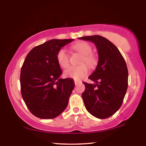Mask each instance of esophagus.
Returning <instances> with one entry per match:
<instances>
[{
    "mask_svg": "<svg viewBox=\"0 0 146 146\" xmlns=\"http://www.w3.org/2000/svg\"><path fill=\"white\" fill-rule=\"evenodd\" d=\"M74 82H75V85H77V84H80V83H81V81H80V80H74Z\"/></svg>",
    "mask_w": 146,
    "mask_h": 146,
    "instance_id": "esophagus-1",
    "label": "esophagus"
}]
</instances>
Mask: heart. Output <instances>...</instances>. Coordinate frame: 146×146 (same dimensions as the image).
<instances>
[{
  "label": "heart",
  "instance_id": "1",
  "mask_svg": "<svg viewBox=\"0 0 146 146\" xmlns=\"http://www.w3.org/2000/svg\"><path fill=\"white\" fill-rule=\"evenodd\" d=\"M71 48L82 55L80 60L81 64L76 66H71L64 72V75L67 77L80 80L88 75L89 68L87 66L90 68H93L97 64V59L92 53V47L86 42H78L73 44ZM56 58L58 65L61 68L66 69L70 66V57L65 48L58 49L56 55Z\"/></svg>",
  "mask_w": 146,
  "mask_h": 146
}]
</instances>
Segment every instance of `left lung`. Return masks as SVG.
<instances>
[{
  "instance_id": "1",
  "label": "left lung",
  "mask_w": 146,
  "mask_h": 146,
  "mask_svg": "<svg viewBox=\"0 0 146 146\" xmlns=\"http://www.w3.org/2000/svg\"><path fill=\"white\" fill-rule=\"evenodd\" d=\"M79 38L93 42L98 53V65L88 77L96 84L83 82L84 103L93 116L104 119L114 115L122 104L128 86L126 63L117 47L105 37L93 35Z\"/></svg>"
}]
</instances>
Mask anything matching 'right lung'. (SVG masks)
I'll return each mask as SVG.
<instances>
[{
	"mask_svg": "<svg viewBox=\"0 0 146 146\" xmlns=\"http://www.w3.org/2000/svg\"><path fill=\"white\" fill-rule=\"evenodd\" d=\"M73 40H48L32 49L24 60L20 76L21 95L29 111L36 117L54 118L67 107L75 84L71 78H59L62 71L56 55Z\"/></svg>",
	"mask_w": 146,
	"mask_h": 146,
	"instance_id": "1",
	"label": "right lung"
}]
</instances>
